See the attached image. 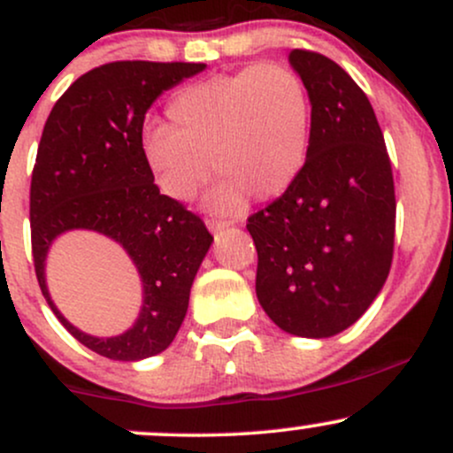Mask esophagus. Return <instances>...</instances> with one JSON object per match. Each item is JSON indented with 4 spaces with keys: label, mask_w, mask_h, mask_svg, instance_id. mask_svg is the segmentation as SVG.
<instances>
[{
    "label": "esophagus",
    "mask_w": 453,
    "mask_h": 453,
    "mask_svg": "<svg viewBox=\"0 0 453 453\" xmlns=\"http://www.w3.org/2000/svg\"><path fill=\"white\" fill-rule=\"evenodd\" d=\"M226 227H230V221H221V219H211L209 221V230L211 232H221V230H226Z\"/></svg>",
    "instance_id": "1"
}]
</instances>
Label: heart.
I'll return each instance as SVG.
<instances>
[{
    "label": "heart",
    "mask_w": 453,
    "mask_h": 453,
    "mask_svg": "<svg viewBox=\"0 0 453 453\" xmlns=\"http://www.w3.org/2000/svg\"><path fill=\"white\" fill-rule=\"evenodd\" d=\"M168 117L170 127L144 129L140 153L157 189L179 204L194 200L212 168L221 180L206 206L219 215L242 211L249 196L277 200L304 173L313 106L292 67L249 65L187 85Z\"/></svg>",
    "instance_id": "b5f03b06"
}]
</instances>
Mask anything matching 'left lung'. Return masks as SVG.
Segmentation results:
<instances>
[{
  "mask_svg": "<svg viewBox=\"0 0 453 453\" xmlns=\"http://www.w3.org/2000/svg\"><path fill=\"white\" fill-rule=\"evenodd\" d=\"M313 106L309 159L288 194L249 217L256 294L280 330L327 339L366 313L394 253L396 197L386 140L366 93L339 64L294 49Z\"/></svg>",
  "mask_w": 453,
  "mask_h": 453,
  "instance_id": "left-lung-1",
  "label": "left lung"
}]
</instances>
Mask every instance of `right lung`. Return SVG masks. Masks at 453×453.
Listing matches in <instances>:
<instances>
[{
    "instance_id": "add662e5",
    "label": "right lung",
    "mask_w": 453,
    "mask_h": 453,
    "mask_svg": "<svg viewBox=\"0 0 453 453\" xmlns=\"http://www.w3.org/2000/svg\"><path fill=\"white\" fill-rule=\"evenodd\" d=\"M204 67L180 61L100 65L72 82L46 119L29 194L35 277L65 330L111 360H144L174 341L197 268L211 249L204 221L159 194L140 153L150 104ZM70 229L104 233L121 243L137 266L143 306L137 324L123 335H87L50 300L45 253L57 235Z\"/></svg>"
}]
</instances>
